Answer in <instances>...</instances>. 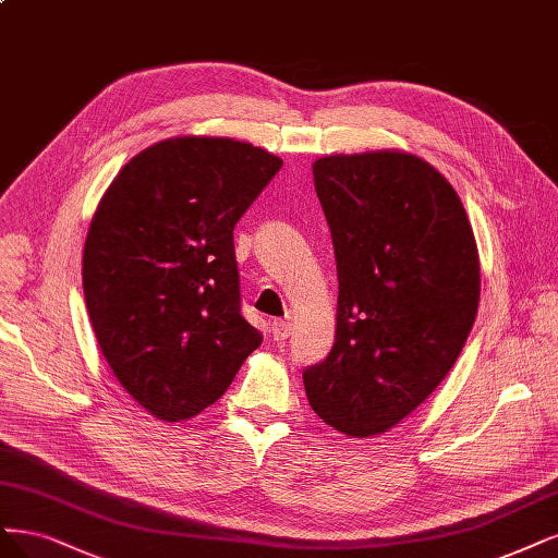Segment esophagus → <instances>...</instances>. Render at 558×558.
<instances>
[{
  "label": "esophagus",
  "instance_id": "1",
  "mask_svg": "<svg viewBox=\"0 0 558 558\" xmlns=\"http://www.w3.org/2000/svg\"><path fill=\"white\" fill-rule=\"evenodd\" d=\"M291 323H286V320H275L272 323V337H275V341L277 343H283L288 337H291Z\"/></svg>",
  "mask_w": 558,
  "mask_h": 558
}]
</instances>
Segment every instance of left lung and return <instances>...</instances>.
<instances>
[{
  "mask_svg": "<svg viewBox=\"0 0 558 558\" xmlns=\"http://www.w3.org/2000/svg\"><path fill=\"white\" fill-rule=\"evenodd\" d=\"M332 230L335 345L302 372L314 413L364 438L395 427L448 376L480 300L464 205L436 168L401 151L314 163Z\"/></svg>",
  "mask_w": 558,
  "mask_h": 558,
  "instance_id": "obj_1",
  "label": "left lung"
}]
</instances>
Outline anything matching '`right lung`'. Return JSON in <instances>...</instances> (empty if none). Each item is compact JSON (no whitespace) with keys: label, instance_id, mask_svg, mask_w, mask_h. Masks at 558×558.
Instances as JSON below:
<instances>
[{"label":"right lung","instance_id":"right-lung-1","mask_svg":"<svg viewBox=\"0 0 558 558\" xmlns=\"http://www.w3.org/2000/svg\"><path fill=\"white\" fill-rule=\"evenodd\" d=\"M281 166L240 141L170 138L133 157L96 207L87 314L112 374L159 420L213 407L263 341L242 316L233 230Z\"/></svg>","mask_w":558,"mask_h":558}]
</instances>
